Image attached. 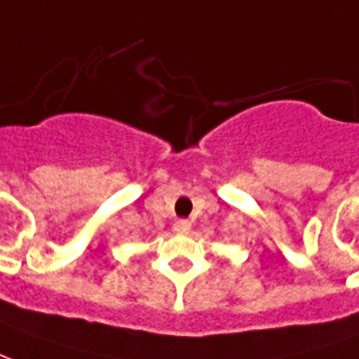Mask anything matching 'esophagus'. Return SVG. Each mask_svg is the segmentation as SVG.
<instances>
[{
	"label": "esophagus",
	"mask_w": 359,
	"mask_h": 359,
	"mask_svg": "<svg viewBox=\"0 0 359 359\" xmlns=\"http://www.w3.org/2000/svg\"><path fill=\"white\" fill-rule=\"evenodd\" d=\"M174 231L177 234H187V232L191 231V222L187 221V219H177L174 222Z\"/></svg>",
	"instance_id": "34e87169"
}]
</instances>
